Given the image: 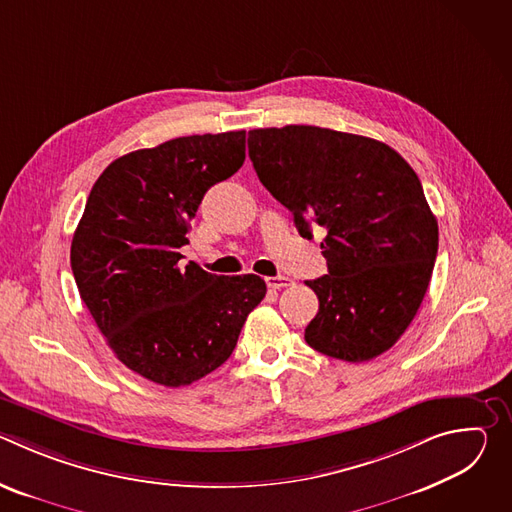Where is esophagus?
Wrapping results in <instances>:
<instances>
[{"label":"esophagus","mask_w":512,"mask_h":512,"mask_svg":"<svg viewBox=\"0 0 512 512\" xmlns=\"http://www.w3.org/2000/svg\"><path fill=\"white\" fill-rule=\"evenodd\" d=\"M265 281H267V285H269L271 289H281V287H289V285H294V279L287 277V275H275V277H267Z\"/></svg>","instance_id":"1"}]
</instances>
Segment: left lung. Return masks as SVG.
Segmentation results:
<instances>
[{
	"label": "left lung",
	"instance_id": "obj_1",
	"mask_svg": "<svg viewBox=\"0 0 512 512\" xmlns=\"http://www.w3.org/2000/svg\"><path fill=\"white\" fill-rule=\"evenodd\" d=\"M249 158L302 237L326 231L328 275L306 281L320 302L306 342L346 362L389 350L437 255V221L413 168L383 141L314 125L249 131Z\"/></svg>",
	"mask_w": 512,
	"mask_h": 512
}]
</instances>
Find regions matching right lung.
Masks as SVG:
<instances>
[{
  "mask_svg": "<svg viewBox=\"0 0 512 512\" xmlns=\"http://www.w3.org/2000/svg\"><path fill=\"white\" fill-rule=\"evenodd\" d=\"M245 162V131L176 137L111 162L70 245L81 300L127 369L164 387L190 385L233 354L265 298L259 275L182 265L206 190Z\"/></svg>",
  "mask_w": 512,
  "mask_h": 512,
  "instance_id": "add662e5",
  "label": "right lung"
}]
</instances>
